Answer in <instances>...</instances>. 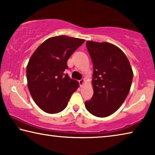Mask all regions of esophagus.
Here are the masks:
<instances>
[{
  "instance_id": "34e87169",
  "label": "esophagus",
  "mask_w": 155,
  "mask_h": 155,
  "mask_svg": "<svg viewBox=\"0 0 155 155\" xmlns=\"http://www.w3.org/2000/svg\"><path fill=\"white\" fill-rule=\"evenodd\" d=\"M84 82H85V79H84V78H82V80H80L79 81V83H80V87H82L83 84H84Z\"/></svg>"
}]
</instances>
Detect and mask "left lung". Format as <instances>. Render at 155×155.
Here are the masks:
<instances>
[{"label":"left lung","mask_w":155,"mask_h":155,"mask_svg":"<svg viewBox=\"0 0 155 155\" xmlns=\"http://www.w3.org/2000/svg\"><path fill=\"white\" fill-rule=\"evenodd\" d=\"M93 65V95L85 101L87 110L99 117L112 115L120 107L130 89L133 72L120 48L110 43L87 42Z\"/></svg>","instance_id":"1"}]
</instances>
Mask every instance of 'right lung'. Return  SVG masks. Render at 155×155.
I'll return each mask as SVG.
<instances>
[{
  "label": "right lung",
  "instance_id": "1",
  "mask_svg": "<svg viewBox=\"0 0 155 155\" xmlns=\"http://www.w3.org/2000/svg\"><path fill=\"white\" fill-rule=\"evenodd\" d=\"M84 41L66 35L51 37L30 58L26 71L28 88L35 103L45 113L62 111L79 87L78 81L64 71L68 58Z\"/></svg>",
  "mask_w": 155,
  "mask_h": 155
}]
</instances>
